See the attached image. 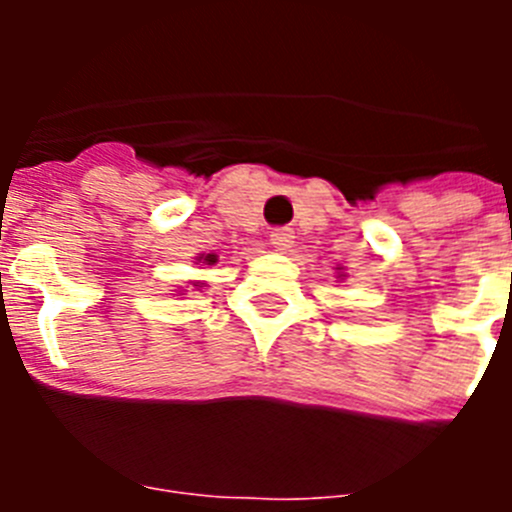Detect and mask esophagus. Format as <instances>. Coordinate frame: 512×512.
Listing matches in <instances>:
<instances>
[{
	"label": "esophagus",
	"instance_id": "34e87169",
	"mask_svg": "<svg viewBox=\"0 0 512 512\" xmlns=\"http://www.w3.org/2000/svg\"><path fill=\"white\" fill-rule=\"evenodd\" d=\"M271 243L277 248H289L292 243H295V235H292V230L289 228H277L271 230Z\"/></svg>",
	"mask_w": 512,
	"mask_h": 512
}]
</instances>
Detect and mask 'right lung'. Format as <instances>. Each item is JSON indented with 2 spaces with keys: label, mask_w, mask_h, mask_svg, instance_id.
I'll return each mask as SVG.
<instances>
[{
  "label": "right lung",
  "mask_w": 512,
  "mask_h": 512,
  "mask_svg": "<svg viewBox=\"0 0 512 512\" xmlns=\"http://www.w3.org/2000/svg\"><path fill=\"white\" fill-rule=\"evenodd\" d=\"M205 261H207V264H215V261H217V259H215V256H212V253H210V256H207V259H205Z\"/></svg>",
  "instance_id": "obj_1"
}]
</instances>
